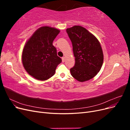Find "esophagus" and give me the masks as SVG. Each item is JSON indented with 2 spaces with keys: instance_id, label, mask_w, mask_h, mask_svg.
Instances as JSON below:
<instances>
[{
  "instance_id": "1",
  "label": "esophagus",
  "mask_w": 130,
  "mask_h": 130,
  "mask_svg": "<svg viewBox=\"0 0 130 130\" xmlns=\"http://www.w3.org/2000/svg\"><path fill=\"white\" fill-rule=\"evenodd\" d=\"M62 62H64V61H65V57H62Z\"/></svg>"
}]
</instances>
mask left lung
<instances>
[{
	"instance_id": "1",
	"label": "left lung",
	"mask_w": 130,
	"mask_h": 130,
	"mask_svg": "<svg viewBox=\"0 0 130 130\" xmlns=\"http://www.w3.org/2000/svg\"><path fill=\"white\" fill-rule=\"evenodd\" d=\"M73 45L75 63L70 69L73 77L80 82L90 80L103 66L104 55L100 42L93 34L81 26L66 30Z\"/></svg>"
}]
</instances>
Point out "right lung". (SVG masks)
<instances>
[{
  "mask_svg": "<svg viewBox=\"0 0 130 130\" xmlns=\"http://www.w3.org/2000/svg\"><path fill=\"white\" fill-rule=\"evenodd\" d=\"M60 30L49 26L37 29L26 43L23 50L22 62L26 71L39 80L49 79L62 62L53 45Z\"/></svg>",
  "mask_w": 130,
  "mask_h": 130,
  "instance_id": "1",
  "label": "right lung"
}]
</instances>
